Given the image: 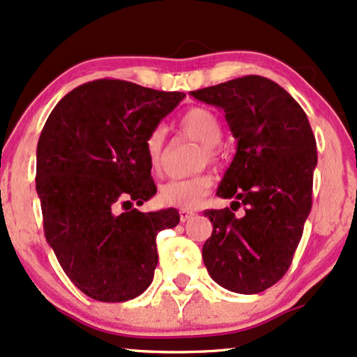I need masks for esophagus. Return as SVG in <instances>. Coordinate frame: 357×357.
Wrapping results in <instances>:
<instances>
[{
	"mask_svg": "<svg viewBox=\"0 0 357 357\" xmlns=\"http://www.w3.org/2000/svg\"><path fill=\"white\" fill-rule=\"evenodd\" d=\"M179 216H181V221H188L190 218H192V216H195V211L179 210Z\"/></svg>",
	"mask_w": 357,
	"mask_h": 357,
	"instance_id": "obj_1",
	"label": "esophagus"
}]
</instances>
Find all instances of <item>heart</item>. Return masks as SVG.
<instances>
[{"instance_id": "1", "label": "heart", "mask_w": 357, "mask_h": 357, "mask_svg": "<svg viewBox=\"0 0 357 357\" xmlns=\"http://www.w3.org/2000/svg\"><path fill=\"white\" fill-rule=\"evenodd\" d=\"M179 127L184 134L203 144V159L213 162L216 161V144L223 136V126L220 117L206 107H191L179 119ZM162 147H165V129L154 127L146 137V153L151 166L158 167L161 162ZM211 179L208 176L199 174L192 178L171 179L165 183L159 190V199L167 206L192 210L206 198L210 192Z\"/></svg>"}]
</instances>
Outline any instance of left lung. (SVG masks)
Masks as SVG:
<instances>
[{"label":"left lung","instance_id":"left-lung-1","mask_svg":"<svg viewBox=\"0 0 357 357\" xmlns=\"http://www.w3.org/2000/svg\"><path fill=\"white\" fill-rule=\"evenodd\" d=\"M225 112L236 153L216 196L245 208L206 210L213 225L203 261L216 284L258 294L277 284L292 264L312 208L317 146L301 105L275 82L247 75L191 92Z\"/></svg>","mask_w":357,"mask_h":357}]
</instances>
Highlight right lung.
Instances as JSON below:
<instances>
[{
  "mask_svg": "<svg viewBox=\"0 0 357 357\" xmlns=\"http://www.w3.org/2000/svg\"><path fill=\"white\" fill-rule=\"evenodd\" d=\"M184 97L93 80L68 92L45 122L36 146L45 236L67 277L96 301L141 296L158 265L155 235L179 223L174 208L132 206L158 191L146 137Z\"/></svg>",
  "mask_w": 357,
  "mask_h": 357,
  "instance_id": "obj_1",
  "label": "right lung"
}]
</instances>
